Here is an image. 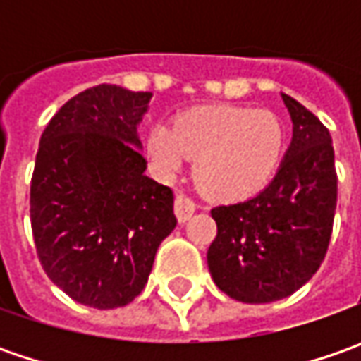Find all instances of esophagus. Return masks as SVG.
Masks as SVG:
<instances>
[{
	"label": "esophagus",
	"mask_w": 361,
	"mask_h": 361,
	"mask_svg": "<svg viewBox=\"0 0 361 361\" xmlns=\"http://www.w3.org/2000/svg\"><path fill=\"white\" fill-rule=\"evenodd\" d=\"M195 209H197V204L190 201L188 197L176 195V199H174V215L178 219V223H187L188 219L192 216V213H195Z\"/></svg>",
	"instance_id": "obj_1"
}]
</instances>
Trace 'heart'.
Instances as JSON below:
<instances>
[{"label": "heart", "instance_id": "obj_1", "mask_svg": "<svg viewBox=\"0 0 361 361\" xmlns=\"http://www.w3.org/2000/svg\"><path fill=\"white\" fill-rule=\"evenodd\" d=\"M283 150V126L269 110L204 106L159 124L146 138V152L164 176L195 159V180L221 201L255 195L275 173Z\"/></svg>", "mask_w": 361, "mask_h": 361}]
</instances>
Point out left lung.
I'll use <instances>...</instances> for the list:
<instances>
[{
	"label": "left lung",
	"mask_w": 361,
	"mask_h": 361,
	"mask_svg": "<svg viewBox=\"0 0 361 361\" xmlns=\"http://www.w3.org/2000/svg\"><path fill=\"white\" fill-rule=\"evenodd\" d=\"M293 138L267 187L211 211L216 237L207 263L216 287L243 303L295 293L319 269L331 239L338 174L331 136L319 118L281 94Z\"/></svg>",
	"instance_id": "obj_1"
}]
</instances>
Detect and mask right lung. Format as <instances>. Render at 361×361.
<instances>
[{
	"label": "right lung",
	"mask_w": 361,
	"mask_h": 361,
	"mask_svg": "<svg viewBox=\"0 0 361 361\" xmlns=\"http://www.w3.org/2000/svg\"><path fill=\"white\" fill-rule=\"evenodd\" d=\"M150 98L94 86L68 100L39 138L30 190L37 257L88 307L114 310L140 295L176 227L173 190L145 174L138 124Z\"/></svg>",
	"instance_id": "1"
}]
</instances>
